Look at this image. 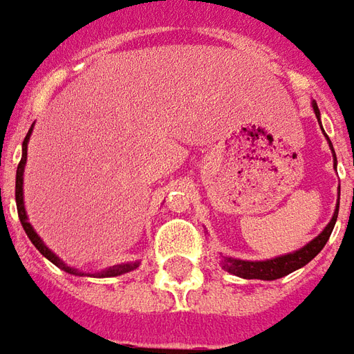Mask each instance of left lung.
<instances>
[{"label": "left lung", "instance_id": "obj_1", "mask_svg": "<svg viewBox=\"0 0 354 354\" xmlns=\"http://www.w3.org/2000/svg\"><path fill=\"white\" fill-rule=\"evenodd\" d=\"M313 109H315V115L318 118V122H320V111H318V105H316V101H313ZM322 126V124H320ZM324 130V128H322ZM326 136V134H324ZM326 140L330 143V147H332V142H330V138L326 136ZM333 169H337V159H335V151H333ZM339 192L341 187H337V205H335V211H333L332 220L328 222V226L315 237V239H310L306 245H303L297 251H293V253L288 254H280V257H274V259H266V261H243V259H234V257H228V254H222V268L230 274H234V276H239V278H245V280H278V278H283V276H288L291 272L299 270V268H303L305 264H308L313 259H315L316 254L320 253L324 249V245L328 243V239L332 236L333 226H335V220H337V212H339Z\"/></svg>", "mask_w": 354, "mask_h": 354}]
</instances>
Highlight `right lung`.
Instances as JSON below:
<instances>
[{
  "label": "right lung",
  "instance_id": "right-lung-1",
  "mask_svg": "<svg viewBox=\"0 0 354 354\" xmlns=\"http://www.w3.org/2000/svg\"><path fill=\"white\" fill-rule=\"evenodd\" d=\"M34 128V124H32ZM32 128L28 130V134L24 138V142H22V157L21 162H19V167H17V182H15V199H17V211H19V218H21V224L24 232H26V236L30 237V241L34 243V247L38 249L39 253L44 254L48 261L59 266L61 270L68 272V274H73V276H90V278H113V276H120V274H126V272H132L136 270L138 266H140V261H136V263H122V264H115V266H109L105 270L101 272H84L78 270V268H74V266H68L66 263H63L59 257H57L51 249H49L46 243H44V239L36 234V230L32 228V224L28 222V216H26V209H24V189H22V182H24V167H26V151H28V142H30V134H32Z\"/></svg>",
  "mask_w": 354,
  "mask_h": 354
}]
</instances>
